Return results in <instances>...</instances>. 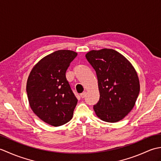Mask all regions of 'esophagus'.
<instances>
[{"label": "esophagus", "instance_id": "obj_1", "mask_svg": "<svg viewBox=\"0 0 161 161\" xmlns=\"http://www.w3.org/2000/svg\"><path fill=\"white\" fill-rule=\"evenodd\" d=\"M86 92H84V93L80 94V97L81 98H84L85 97H86Z\"/></svg>", "mask_w": 161, "mask_h": 161}]
</instances>
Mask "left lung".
Masks as SVG:
<instances>
[{"label":"left lung","mask_w":161,"mask_h":161,"mask_svg":"<svg viewBox=\"0 0 161 161\" xmlns=\"http://www.w3.org/2000/svg\"><path fill=\"white\" fill-rule=\"evenodd\" d=\"M86 59L96 72L100 100L93 106L102 120L116 122L132 110L140 92L138 75L131 64L113 49L91 50Z\"/></svg>","instance_id":"obj_1"}]
</instances>
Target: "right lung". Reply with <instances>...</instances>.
Returning <instances> with one entry per match:
<instances>
[{"label":"right lung","instance_id":"obj_1","mask_svg":"<svg viewBox=\"0 0 161 161\" xmlns=\"http://www.w3.org/2000/svg\"><path fill=\"white\" fill-rule=\"evenodd\" d=\"M77 54L68 50L55 51L41 59L30 72L26 86L30 106L48 125L61 126L73 118L77 99L66 72Z\"/></svg>","mask_w":161,"mask_h":161}]
</instances>
